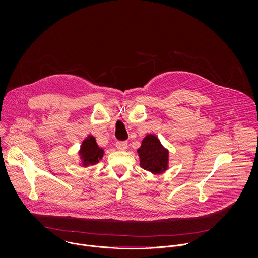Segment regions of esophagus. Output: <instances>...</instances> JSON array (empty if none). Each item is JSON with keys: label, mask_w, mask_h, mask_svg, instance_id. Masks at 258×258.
Segmentation results:
<instances>
[{"label": "esophagus", "mask_w": 258, "mask_h": 258, "mask_svg": "<svg viewBox=\"0 0 258 258\" xmlns=\"http://www.w3.org/2000/svg\"><path fill=\"white\" fill-rule=\"evenodd\" d=\"M116 148L120 151H124L127 149V142H121V141H118L116 142Z\"/></svg>", "instance_id": "1"}]
</instances>
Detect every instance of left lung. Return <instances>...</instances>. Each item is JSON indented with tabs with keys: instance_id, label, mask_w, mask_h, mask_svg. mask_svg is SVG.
I'll list each match as a JSON object with an SVG mask.
<instances>
[{
	"instance_id": "1",
	"label": "left lung",
	"mask_w": 258,
	"mask_h": 258,
	"mask_svg": "<svg viewBox=\"0 0 258 258\" xmlns=\"http://www.w3.org/2000/svg\"><path fill=\"white\" fill-rule=\"evenodd\" d=\"M137 153L140 167L152 174L160 175L169 169V150L162 145L156 135H146Z\"/></svg>"
}]
</instances>
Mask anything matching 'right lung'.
I'll list each match as a JSON object with an SVG mask.
<instances>
[{
	"label": "right lung",
	"instance_id": "obj_1",
	"mask_svg": "<svg viewBox=\"0 0 258 258\" xmlns=\"http://www.w3.org/2000/svg\"><path fill=\"white\" fill-rule=\"evenodd\" d=\"M79 154V165L81 167L93 166L103 158L104 150L99 147L95 141V138L92 135H88L81 143Z\"/></svg>",
	"mask_w": 258,
	"mask_h": 258
}]
</instances>
